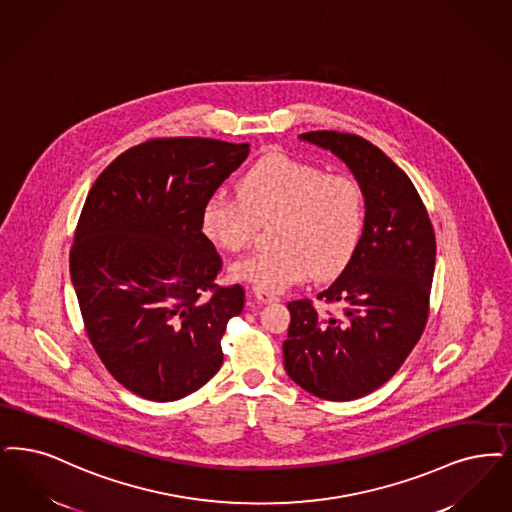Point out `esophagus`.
<instances>
[{
    "mask_svg": "<svg viewBox=\"0 0 512 512\" xmlns=\"http://www.w3.org/2000/svg\"><path fill=\"white\" fill-rule=\"evenodd\" d=\"M253 297L259 301V303H265V305H268V303H276L278 301V297L276 295H272V293H266V291H263V289H259V287H253Z\"/></svg>",
    "mask_w": 512,
    "mask_h": 512,
    "instance_id": "34e87169",
    "label": "esophagus"
}]
</instances>
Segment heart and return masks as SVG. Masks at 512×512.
Wrapping results in <instances>:
<instances>
[{"mask_svg": "<svg viewBox=\"0 0 512 512\" xmlns=\"http://www.w3.org/2000/svg\"><path fill=\"white\" fill-rule=\"evenodd\" d=\"M242 196L215 192L202 209L205 238L225 251L249 246L261 223L276 221V247L230 266L236 280L266 293L339 274L360 246L366 205L360 184L322 165L274 152L253 165L240 183Z\"/></svg>", "mask_w": 512, "mask_h": 512, "instance_id": "1", "label": "heart"}]
</instances>
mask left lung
<instances>
[{"instance_id":"1","label":"left lung","mask_w":512,"mask_h":512,"mask_svg":"<svg viewBox=\"0 0 512 512\" xmlns=\"http://www.w3.org/2000/svg\"><path fill=\"white\" fill-rule=\"evenodd\" d=\"M303 141L339 156L362 188L360 246L318 301L287 303V375L310 394L347 402L385 385L406 362L429 320L436 238L408 175L364 137L308 131Z\"/></svg>"}]
</instances>
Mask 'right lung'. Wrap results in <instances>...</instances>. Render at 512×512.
<instances>
[{
  "label": "right lung",
  "instance_id": "add662e5",
  "mask_svg": "<svg viewBox=\"0 0 512 512\" xmlns=\"http://www.w3.org/2000/svg\"><path fill=\"white\" fill-rule=\"evenodd\" d=\"M247 154V143L158 137L120 154L87 194L70 249L83 326L141 398L179 400L223 366L221 339L246 295L215 284L223 259L202 209Z\"/></svg>",
  "mask_w": 512,
  "mask_h": 512
}]
</instances>
